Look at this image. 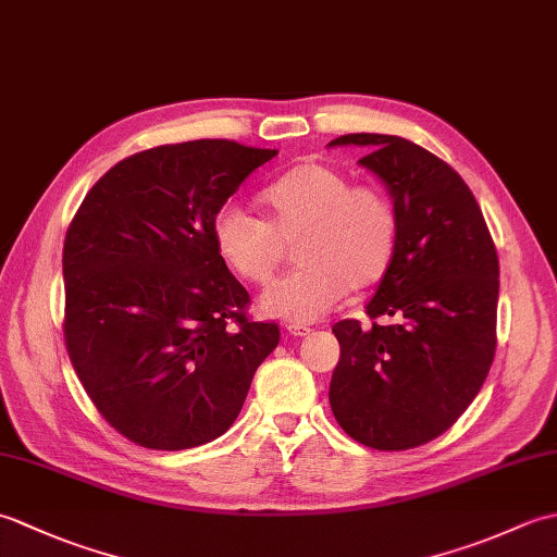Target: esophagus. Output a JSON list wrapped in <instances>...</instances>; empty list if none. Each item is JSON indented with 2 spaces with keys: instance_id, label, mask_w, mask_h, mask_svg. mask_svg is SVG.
Segmentation results:
<instances>
[{
  "instance_id": "esophagus-1",
  "label": "esophagus",
  "mask_w": 557,
  "mask_h": 557,
  "mask_svg": "<svg viewBox=\"0 0 557 557\" xmlns=\"http://www.w3.org/2000/svg\"><path fill=\"white\" fill-rule=\"evenodd\" d=\"M287 333L292 337H306V335H311V327H306V325H287Z\"/></svg>"
}]
</instances>
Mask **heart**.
Listing matches in <instances>:
<instances>
[{"mask_svg":"<svg viewBox=\"0 0 557 557\" xmlns=\"http://www.w3.org/2000/svg\"><path fill=\"white\" fill-rule=\"evenodd\" d=\"M260 200L268 218L239 203H224L212 218V244L236 277L265 287L294 244L299 268L272 285L260 311L280 321L313 323L347 289L381 282L399 242V212L381 186L354 184L325 162H301L275 182Z\"/></svg>","mask_w":557,"mask_h":557,"instance_id":"1","label":"heart"}]
</instances>
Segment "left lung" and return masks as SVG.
Segmentation results:
<instances>
[{"label":"left lung","instance_id":"obj_1","mask_svg":"<svg viewBox=\"0 0 557 557\" xmlns=\"http://www.w3.org/2000/svg\"><path fill=\"white\" fill-rule=\"evenodd\" d=\"M399 212L393 263L366 306L371 325H333L339 363L330 407L354 441L409 449L443 435L474 401L495 357L498 253L471 188L433 152L399 136L347 134ZM393 314L389 326L376 323Z\"/></svg>","mask_w":557,"mask_h":557}]
</instances>
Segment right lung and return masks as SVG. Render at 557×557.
<instances>
[{
	"label": "right lung",
	"mask_w": 557,
	"mask_h": 557,
	"mask_svg": "<svg viewBox=\"0 0 557 557\" xmlns=\"http://www.w3.org/2000/svg\"><path fill=\"white\" fill-rule=\"evenodd\" d=\"M277 150L200 138L124 158L64 239V342L114 431L150 449L215 441L239 417L277 323L212 244V218Z\"/></svg>",
	"instance_id": "obj_1"
}]
</instances>
